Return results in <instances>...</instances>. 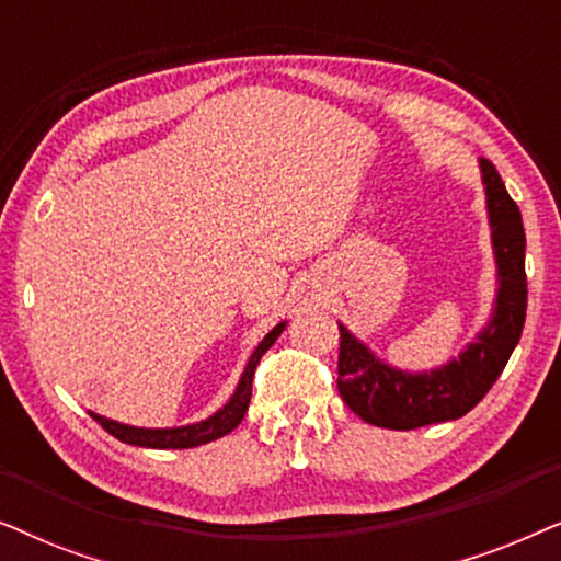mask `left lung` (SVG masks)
I'll return each mask as SVG.
<instances>
[{"label": "left lung", "instance_id": "obj_1", "mask_svg": "<svg viewBox=\"0 0 561 561\" xmlns=\"http://www.w3.org/2000/svg\"><path fill=\"white\" fill-rule=\"evenodd\" d=\"M490 242L495 255V301L488 324L474 340L432 370L409 373L386 363L340 324V388L342 401L367 424L409 428L455 421L472 411L493 388L526 321V232L524 219L490 160L480 158Z\"/></svg>", "mask_w": 561, "mask_h": 561}]
</instances>
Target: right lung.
<instances>
[{
    "label": "right lung",
    "mask_w": 561,
    "mask_h": 561,
    "mask_svg": "<svg viewBox=\"0 0 561 561\" xmlns=\"http://www.w3.org/2000/svg\"><path fill=\"white\" fill-rule=\"evenodd\" d=\"M288 321H280L275 324L271 332L263 336V342L257 344L255 352H252L248 365L240 375V382H237L234 393L229 396V401L221 405L219 411H214L211 416H206L204 421H196V424H186V426H171V428H145V426H129V424H119V421L99 416V413L89 411L91 419L99 421L106 432H110L114 439L133 444V447H150V449H191V447H202L206 442L219 439L232 432V428L240 426V421L244 419L250 405V396H252V375H255V367L260 363V357L265 355L267 350L273 347L275 340L283 334Z\"/></svg>",
    "instance_id": "obj_1"
}]
</instances>
